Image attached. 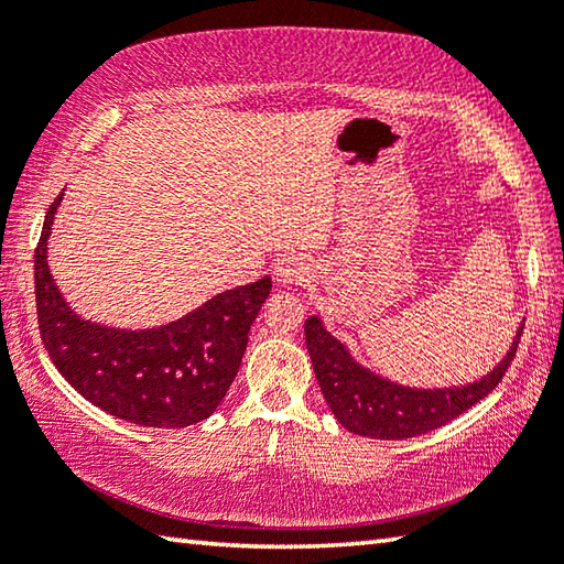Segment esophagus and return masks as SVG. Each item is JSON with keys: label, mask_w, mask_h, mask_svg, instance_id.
Listing matches in <instances>:
<instances>
[{"label": "esophagus", "mask_w": 564, "mask_h": 564, "mask_svg": "<svg viewBox=\"0 0 564 564\" xmlns=\"http://www.w3.org/2000/svg\"><path fill=\"white\" fill-rule=\"evenodd\" d=\"M273 275L281 285H291V283H301L311 275V265L305 263L301 256H283V259L275 261L273 265Z\"/></svg>", "instance_id": "obj_1"}]
</instances>
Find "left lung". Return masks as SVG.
Segmentation results:
<instances>
[{
  "label": "left lung",
  "mask_w": 564,
  "mask_h": 564,
  "mask_svg": "<svg viewBox=\"0 0 564 564\" xmlns=\"http://www.w3.org/2000/svg\"><path fill=\"white\" fill-rule=\"evenodd\" d=\"M522 326L490 373L465 386L410 388L362 366L318 316L305 321V346L328 408L346 431L376 441H405L451 423L500 383L514 358Z\"/></svg>",
  "instance_id": "1"
}]
</instances>
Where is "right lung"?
<instances>
[{
    "label": "right lung",
    "instance_id": "obj_1",
    "mask_svg": "<svg viewBox=\"0 0 564 564\" xmlns=\"http://www.w3.org/2000/svg\"><path fill=\"white\" fill-rule=\"evenodd\" d=\"M64 198L44 218L34 253L40 333L54 366L91 405L147 427L202 423L221 405L271 279L216 293L186 316L154 328H117L76 313L50 271V236Z\"/></svg>",
    "mask_w": 564,
    "mask_h": 564
}]
</instances>
